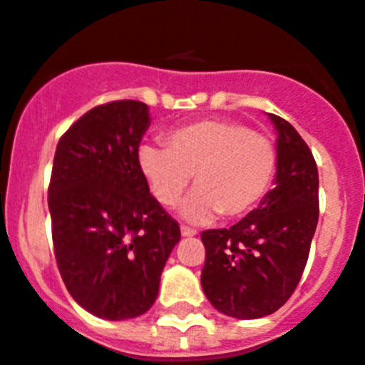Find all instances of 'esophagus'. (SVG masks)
Returning <instances> with one entry per match:
<instances>
[{"label":"esophagus","mask_w":365,"mask_h":365,"mask_svg":"<svg viewBox=\"0 0 365 365\" xmlns=\"http://www.w3.org/2000/svg\"><path fill=\"white\" fill-rule=\"evenodd\" d=\"M180 234L185 235V237H193V235H197V230H193V228L182 225V227H180Z\"/></svg>","instance_id":"obj_1"}]
</instances>
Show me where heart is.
I'll return each instance as SVG.
<instances>
[{
  "mask_svg": "<svg viewBox=\"0 0 365 365\" xmlns=\"http://www.w3.org/2000/svg\"><path fill=\"white\" fill-rule=\"evenodd\" d=\"M138 168L153 197L173 206L190 180L195 192L182 205L190 221L221 212L237 219L256 210L272 190L279 155L272 138L234 118H205L166 133L164 144L138 148Z\"/></svg>",
  "mask_w": 365,
  "mask_h": 365,
  "instance_id": "obj_1",
  "label": "heart"
}]
</instances>
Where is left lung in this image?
I'll return each mask as SVG.
<instances>
[{
    "instance_id": "1",
    "label": "left lung",
    "mask_w": 365,
    "mask_h": 365,
    "mask_svg": "<svg viewBox=\"0 0 365 365\" xmlns=\"http://www.w3.org/2000/svg\"><path fill=\"white\" fill-rule=\"evenodd\" d=\"M270 120L278 130L276 188L230 228L201 234L202 291L217 311L241 320L272 314L291 298L320 215L318 168L307 143L285 118Z\"/></svg>"
}]
</instances>
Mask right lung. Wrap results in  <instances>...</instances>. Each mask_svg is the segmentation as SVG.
I'll list each match as a JSON object with an SVG mask.
<instances>
[{"instance_id": "1", "label": "right lung", "mask_w": 365, "mask_h": 365, "mask_svg": "<svg viewBox=\"0 0 365 365\" xmlns=\"http://www.w3.org/2000/svg\"><path fill=\"white\" fill-rule=\"evenodd\" d=\"M148 125L144 102L115 100L82 115L54 153L47 201L58 270L74 302L106 320L153 305L180 240L138 168Z\"/></svg>"}]
</instances>
